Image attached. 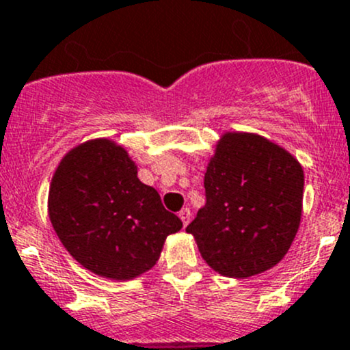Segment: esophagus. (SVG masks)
<instances>
[{
	"label": "esophagus",
	"instance_id": "esophagus-1",
	"mask_svg": "<svg viewBox=\"0 0 350 350\" xmlns=\"http://www.w3.org/2000/svg\"><path fill=\"white\" fill-rule=\"evenodd\" d=\"M191 210H189V208H183L181 211H179V218H181V221H183V225H188L189 224V220H191Z\"/></svg>",
	"mask_w": 350,
	"mask_h": 350
}]
</instances>
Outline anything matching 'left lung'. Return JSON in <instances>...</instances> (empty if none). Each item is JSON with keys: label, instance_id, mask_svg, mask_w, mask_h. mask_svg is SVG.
I'll return each mask as SVG.
<instances>
[{"label": "left lung", "instance_id": "1", "mask_svg": "<svg viewBox=\"0 0 350 350\" xmlns=\"http://www.w3.org/2000/svg\"><path fill=\"white\" fill-rule=\"evenodd\" d=\"M303 167L278 144L227 132L204 172L206 204L186 232L218 274L250 278L276 266L298 232Z\"/></svg>", "mask_w": 350, "mask_h": 350}]
</instances>
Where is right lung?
<instances>
[{
  "label": "right lung",
  "mask_w": 350,
  "mask_h": 350,
  "mask_svg": "<svg viewBox=\"0 0 350 350\" xmlns=\"http://www.w3.org/2000/svg\"><path fill=\"white\" fill-rule=\"evenodd\" d=\"M49 218L81 266L115 281L152 269L167 235L183 228L109 139L88 140L62 157L49 189Z\"/></svg>",
  "instance_id": "right-lung-1"
}]
</instances>
